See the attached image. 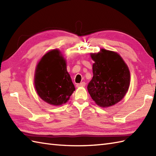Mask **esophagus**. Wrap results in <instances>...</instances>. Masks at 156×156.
<instances>
[{
	"instance_id": "esophagus-1",
	"label": "esophagus",
	"mask_w": 156,
	"mask_h": 156,
	"mask_svg": "<svg viewBox=\"0 0 156 156\" xmlns=\"http://www.w3.org/2000/svg\"><path fill=\"white\" fill-rule=\"evenodd\" d=\"M86 86V83L84 82H82L80 84H76V87L77 88H80V87H84Z\"/></svg>"
}]
</instances>
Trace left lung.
I'll use <instances>...</instances> for the list:
<instances>
[{"mask_svg": "<svg viewBox=\"0 0 156 156\" xmlns=\"http://www.w3.org/2000/svg\"><path fill=\"white\" fill-rule=\"evenodd\" d=\"M90 55L94 63L88 91L99 107H112L120 102L129 90L131 76L128 66L116 51L101 48Z\"/></svg>", "mask_w": 156, "mask_h": 156, "instance_id": "left-lung-1", "label": "left lung"}]
</instances>
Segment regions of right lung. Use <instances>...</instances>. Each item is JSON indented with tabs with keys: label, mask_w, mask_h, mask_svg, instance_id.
<instances>
[{
	"label": "right lung",
	"mask_w": 156,
	"mask_h": 156,
	"mask_svg": "<svg viewBox=\"0 0 156 156\" xmlns=\"http://www.w3.org/2000/svg\"><path fill=\"white\" fill-rule=\"evenodd\" d=\"M34 87L40 98L49 105L59 106L69 101L75 87L59 49L49 50L39 59L35 67Z\"/></svg>",
	"instance_id": "1"
}]
</instances>
